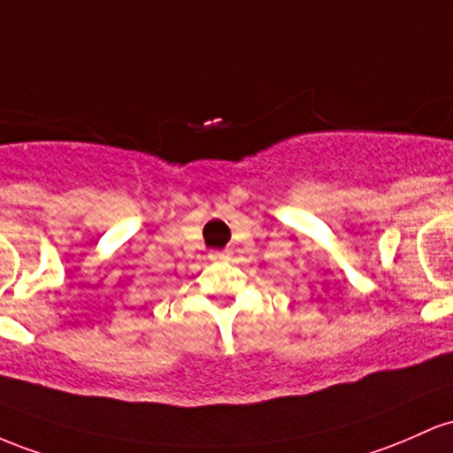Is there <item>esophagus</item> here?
<instances>
[{"label": "esophagus", "instance_id": "34e87169", "mask_svg": "<svg viewBox=\"0 0 453 453\" xmlns=\"http://www.w3.org/2000/svg\"><path fill=\"white\" fill-rule=\"evenodd\" d=\"M210 258L211 261H220V258H228V254L220 252V250H213V252H210Z\"/></svg>", "mask_w": 453, "mask_h": 453}]
</instances>
